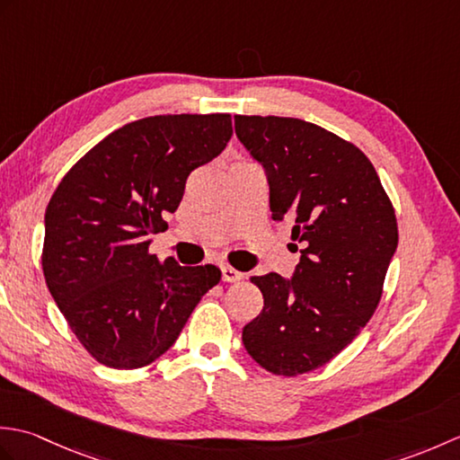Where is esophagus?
Instances as JSON below:
<instances>
[{
    "instance_id": "34e87169",
    "label": "esophagus",
    "mask_w": 460,
    "mask_h": 460,
    "mask_svg": "<svg viewBox=\"0 0 460 460\" xmlns=\"http://www.w3.org/2000/svg\"><path fill=\"white\" fill-rule=\"evenodd\" d=\"M221 279H223L225 282H237V280L243 279V275H241L239 270H235V269L229 267V265H223V267H221Z\"/></svg>"
}]
</instances>
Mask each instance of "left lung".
Returning <instances> with one entry per match:
<instances>
[{"label": "left lung", "mask_w": 460, "mask_h": 460, "mask_svg": "<svg viewBox=\"0 0 460 460\" xmlns=\"http://www.w3.org/2000/svg\"><path fill=\"white\" fill-rule=\"evenodd\" d=\"M235 134L265 168L272 219L295 221L300 247L292 279H251L265 306L243 344L270 374H308L374 316L397 249L394 205L366 154L316 124L237 114Z\"/></svg>", "instance_id": "8db88e82"}]
</instances>
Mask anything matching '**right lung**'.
I'll use <instances>...</instances> for the list:
<instances>
[{
  "instance_id": "1",
  "label": "right lung",
  "mask_w": 460,
  "mask_h": 460,
  "mask_svg": "<svg viewBox=\"0 0 460 460\" xmlns=\"http://www.w3.org/2000/svg\"><path fill=\"white\" fill-rule=\"evenodd\" d=\"M229 114H162L114 130L57 185L45 211L43 275L89 354L114 369L152 364L178 340L215 265L180 267L148 251L188 175L231 140Z\"/></svg>"
}]
</instances>
